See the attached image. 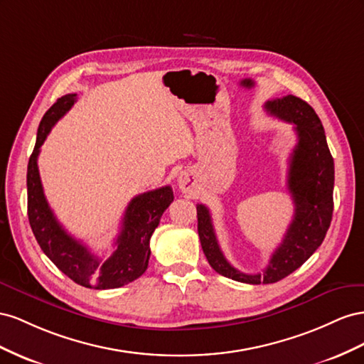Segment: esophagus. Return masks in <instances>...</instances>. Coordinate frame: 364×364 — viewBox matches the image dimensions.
Listing matches in <instances>:
<instances>
[{"mask_svg": "<svg viewBox=\"0 0 364 364\" xmlns=\"http://www.w3.org/2000/svg\"><path fill=\"white\" fill-rule=\"evenodd\" d=\"M178 186H180V189L183 192H189L193 188V176L188 172L181 173L180 178H178Z\"/></svg>", "mask_w": 364, "mask_h": 364, "instance_id": "34e87169", "label": "esophagus"}]
</instances>
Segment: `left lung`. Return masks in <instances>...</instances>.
Returning <instances> with one entry per match:
<instances>
[{
	"label": "left lung",
	"instance_id": "left-lung-1",
	"mask_svg": "<svg viewBox=\"0 0 364 364\" xmlns=\"http://www.w3.org/2000/svg\"><path fill=\"white\" fill-rule=\"evenodd\" d=\"M264 107L269 116L293 123L297 134L287 180L294 216L264 272L247 274L228 262L218 244L209 209L196 205L200 241L210 267L224 277L252 285L274 284L302 265L323 242L334 210V159L316 111L293 95L268 100Z\"/></svg>",
	"mask_w": 364,
	"mask_h": 364
}]
</instances>
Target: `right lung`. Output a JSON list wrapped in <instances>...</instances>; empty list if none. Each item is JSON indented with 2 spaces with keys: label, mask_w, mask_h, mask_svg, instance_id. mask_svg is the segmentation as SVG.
Listing matches in <instances>:
<instances>
[{
  "label": "right lung",
  "mask_w": 364,
  "mask_h": 364,
  "mask_svg": "<svg viewBox=\"0 0 364 364\" xmlns=\"http://www.w3.org/2000/svg\"><path fill=\"white\" fill-rule=\"evenodd\" d=\"M75 102L76 95L62 96L39 123L36 144L27 166L28 221L41 250L71 280L95 289L119 288L146 272L151 256V236L160 224L163 212L173 201V192L171 186H164L134 196L124 210L120 233L114 242L116 250L105 261L92 255L85 244L68 235L46 200L38 169V155L53 124Z\"/></svg>",
  "instance_id": "add662e5"
}]
</instances>
